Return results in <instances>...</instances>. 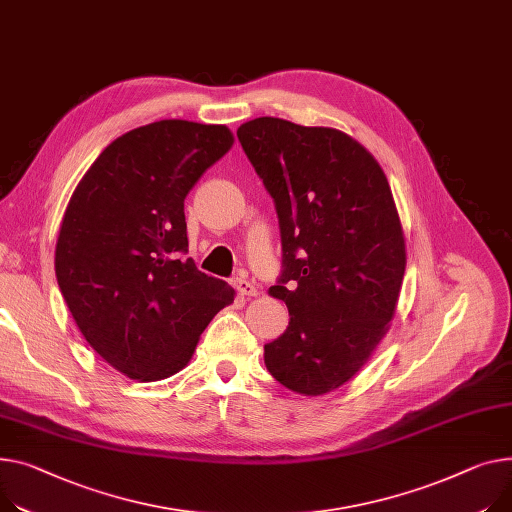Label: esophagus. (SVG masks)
<instances>
[{"instance_id": "obj_1", "label": "esophagus", "mask_w": 512, "mask_h": 512, "mask_svg": "<svg viewBox=\"0 0 512 512\" xmlns=\"http://www.w3.org/2000/svg\"><path fill=\"white\" fill-rule=\"evenodd\" d=\"M232 286L236 288V292L241 294V296H257V288L249 280H245V278H234Z\"/></svg>"}]
</instances>
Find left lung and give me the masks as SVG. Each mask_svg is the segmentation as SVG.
<instances>
[{"mask_svg":"<svg viewBox=\"0 0 512 512\" xmlns=\"http://www.w3.org/2000/svg\"><path fill=\"white\" fill-rule=\"evenodd\" d=\"M274 199L286 331L265 344L271 377L302 395L348 383L389 331L405 241L379 162L350 135L259 117L236 131Z\"/></svg>","mask_w":512,"mask_h":512,"instance_id":"8db88e82","label":"left lung"}]
</instances>
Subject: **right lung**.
I'll return each mask as SVG.
<instances>
[{
    "mask_svg": "<svg viewBox=\"0 0 512 512\" xmlns=\"http://www.w3.org/2000/svg\"><path fill=\"white\" fill-rule=\"evenodd\" d=\"M234 138L224 125L164 119L111 142L61 222L55 276L90 348L129 379L160 381L191 360L234 300L187 257L185 197Z\"/></svg>",
    "mask_w": 512,
    "mask_h": 512,
    "instance_id": "obj_1",
    "label": "right lung"
}]
</instances>
